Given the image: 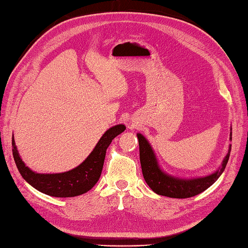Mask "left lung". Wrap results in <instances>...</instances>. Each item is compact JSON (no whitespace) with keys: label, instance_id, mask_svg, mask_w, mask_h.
Returning a JSON list of instances; mask_svg holds the SVG:
<instances>
[{"label":"left lung","instance_id":"1","mask_svg":"<svg viewBox=\"0 0 248 248\" xmlns=\"http://www.w3.org/2000/svg\"><path fill=\"white\" fill-rule=\"evenodd\" d=\"M137 137L138 141H140V155L142 175H144L146 183L149 185V187L155 194L171 198H189L196 196V195L201 194L208 187H210L219 179V176L222 174L225 166L229 161L230 151H231V146H230L229 153L225 155L222 167L215 172L214 174L201 177V179L181 180L168 175L160 170L157 159L155 157L153 148L150 147L149 142L140 134H137Z\"/></svg>","mask_w":248,"mask_h":248}]
</instances>
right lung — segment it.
Returning <instances> with one entry per match:
<instances>
[{"label": "right lung", "instance_id": "add662e5", "mask_svg": "<svg viewBox=\"0 0 248 248\" xmlns=\"http://www.w3.org/2000/svg\"><path fill=\"white\" fill-rule=\"evenodd\" d=\"M124 131L125 126L122 124L108 129L84 162L71 171L59 174H39L26 167L17 153L14 135L12 140V146L14 148L13 155L21 176L34 188L54 197H75L88 192L99 181L107 148L112 140Z\"/></svg>", "mask_w": 248, "mask_h": 248}]
</instances>
